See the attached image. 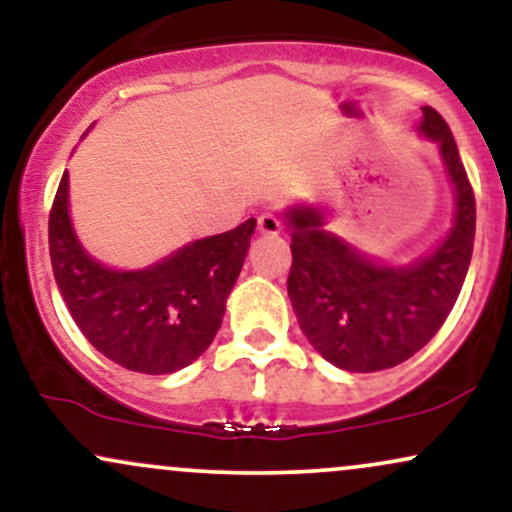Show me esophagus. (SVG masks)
<instances>
[{
  "mask_svg": "<svg viewBox=\"0 0 512 512\" xmlns=\"http://www.w3.org/2000/svg\"><path fill=\"white\" fill-rule=\"evenodd\" d=\"M257 231H260L262 236H279L281 223L274 214H262L260 219H257Z\"/></svg>",
  "mask_w": 512,
  "mask_h": 512,
  "instance_id": "34e87169",
  "label": "esophagus"
}]
</instances>
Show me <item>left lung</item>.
Segmentation results:
<instances>
[{
  "label": "left lung",
  "instance_id": "left-lung-1",
  "mask_svg": "<svg viewBox=\"0 0 512 512\" xmlns=\"http://www.w3.org/2000/svg\"><path fill=\"white\" fill-rule=\"evenodd\" d=\"M419 137L438 146L452 185V221L436 248L411 262L370 257L327 228V204L284 211L291 233L289 298L315 351L349 373L399 366L440 330L467 276L474 248V195L450 127L424 105Z\"/></svg>",
  "mask_w": 512,
  "mask_h": 512
}]
</instances>
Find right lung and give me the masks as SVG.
Here are the masks:
<instances>
[{"instance_id": "obj_1", "label": "right lung", "mask_w": 512, "mask_h": 512, "mask_svg": "<svg viewBox=\"0 0 512 512\" xmlns=\"http://www.w3.org/2000/svg\"><path fill=\"white\" fill-rule=\"evenodd\" d=\"M257 221L199 238L142 269H115L81 245L69 214V173L50 211V257L69 313L117 366L166 375L197 361L219 332L226 298Z\"/></svg>"}]
</instances>
